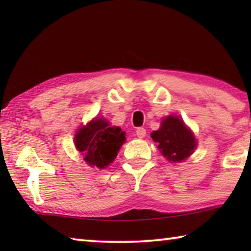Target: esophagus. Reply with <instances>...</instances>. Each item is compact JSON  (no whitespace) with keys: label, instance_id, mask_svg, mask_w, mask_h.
<instances>
[{"label":"esophagus","instance_id":"1","mask_svg":"<svg viewBox=\"0 0 251 251\" xmlns=\"http://www.w3.org/2000/svg\"><path fill=\"white\" fill-rule=\"evenodd\" d=\"M136 135L138 138H144L146 136V130L144 128H138L136 130Z\"/></svg>","mask_w":251,"mask_h":251}]
</instances>
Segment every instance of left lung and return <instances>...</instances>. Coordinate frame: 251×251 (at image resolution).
Masks as SVG:
<instances>
[{
    "label": "left lung",
    "mask_w": 251,
    "mask_h": 251,
    "mask_svg": "<svg viewBox=\"0 0 251 251\" xmlns=\"http://www.w3.org/2000/svg\"><path fill=\"white\" fill-rule=\"evenodd\" d=\"M161 154L170 162H181L197 147L193 132L185 126L179 116L169 115L162 120L159 130L151 133Z\"/></svg>",
    "instance_id": "left-lung-1"
}]
</instances>
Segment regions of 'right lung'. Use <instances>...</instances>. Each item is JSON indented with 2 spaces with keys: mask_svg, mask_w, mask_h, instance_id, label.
Masks as SVG:
<instances>
[{
  "mask_svg": "<svg viewBox=\"0 0 251 251\" xmlns=\"http://www.w3.org/2000/svg\"><path fill=\"white\" fill-rule=\"evenodd\" d=\"M126 142V132L119 126H112L102 118H95L75 133L74 144L90 167L104 169L118 155Z\"/></svg>",
  "mask_w": 251,
  "mask_h": 251,
  "instance_id": "obj_1",
  "label": "right lung"
}]
</instances>
